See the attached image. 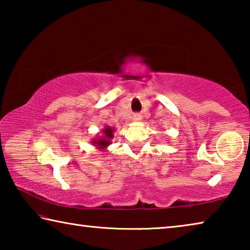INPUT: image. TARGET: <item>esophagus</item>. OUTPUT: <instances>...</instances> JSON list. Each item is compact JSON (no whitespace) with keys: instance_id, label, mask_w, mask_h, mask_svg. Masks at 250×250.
<instances>
[{"instance_id":"1","label":"esophagus","mask_w":250,"mask_h":250,"mask_svg":"<svg viewBox=\"0 0 250 250\" xmlns=\"http://www.w3.org/2000/svg\"><path fill=\"white\" fill-rule=\"evenodd\" d=\"M141 119H142V116L140 115V113H134V115H133V121L139 122V121H141Z\"/></svg>"}]
</instances>
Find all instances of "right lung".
<instances>
[{
  "label": "right lung",
  "instance_id": "add662e5",
  "mask_svg": "<svg viewBox=\"0 0 250 250\" xmlns=\"http://www.w3.org/2000/svg\"><path fill=\"white\" fill-rule=\"evenodd\" d=\"M113 132H115L113 128H110V126L105 125L104 129L103 130V137L94 139V140H92V145H95L97 147H99V149H105V147L111 143Z\"/></svg>",
  "mask_w": 250,
  "mask_h": 250
}]
</instances>
